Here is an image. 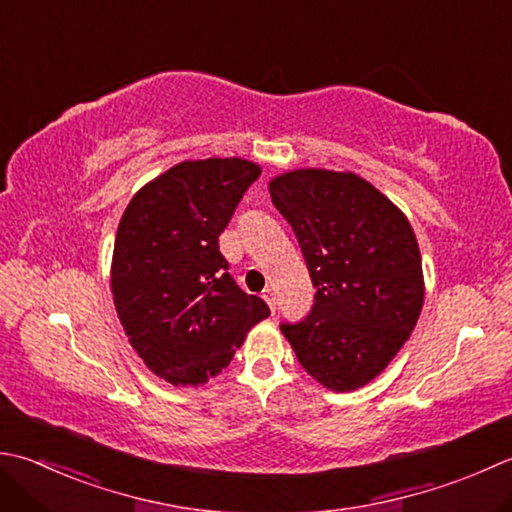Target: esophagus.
Listing matches in <instances>:
<instances>
[{"label": "esophagus", "instance_id": "34e87169", "mask_svg": "<svg viewBox=\"0 0 512 512\" xmlns=\"http://www.w3.org/2000/svg\"><path fill=\"white\" fill-rule=\"evenodd\" d=\"M262 297H264V302L270 306V310H273V313H275V293H273V288H264Z\"/></svg>", "mask_w": 512, "mask_h": 512}]
</instances>
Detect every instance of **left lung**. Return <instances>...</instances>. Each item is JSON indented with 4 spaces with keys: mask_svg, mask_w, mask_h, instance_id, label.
Here are the masks:
<instances>
[{
    "mask_svg": "<svg viewBox=\"0 0 512 512\" xmlns=\"http://www.w3.org/2000/svg\"><path fill=\"white\" fill-rule=\"evenodd\" d=\"M317 288L310 315L284 324L306 373L335 393L393 362L424 306V270L408 217L350 170L297 168L268 182Z\"/></svg>",
    "mask_w": 512,
    "mask_h": 512,
    "instance_id": "obj_1",
    "label": "left lung"
}]
</instances>
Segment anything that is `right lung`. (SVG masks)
Returning <instances> with one entry per match:
<instances>
[{
    "instance_id": "right-lung-1",
    "label": "right lung",
    "mask_w": 512,
    "mask_h": 512,
    "mask_svg": "<svg viewBox=\"0 0 512 512\" xmlns=\"http://www.w3.org/2000/svg\"><path fill=\"white\" fill-rule=\"evenodd\" d=\"M259 175L244 157L184 159L139 188L119 219L110 264L117 317L168 384H206L270 315L226 273L217 242Z\"/></svg>"
}]
</instances>
